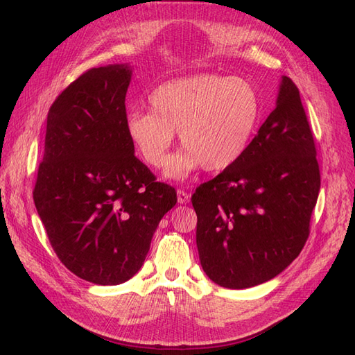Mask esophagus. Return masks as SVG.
<instances>
[{"instance_id":"34e87169","label":"esophagus","mask_w":355,"mask_h":355,"mask_svg":"<svg viewBox=\"0 0 355 355\" xmlns=\"http://www.w3.org/2000/svg\"><path fill=\"white\" fill-rule=\"evenodd\" d=\"M177 200H178L180 205H186V202H189L191 197H189V193H187L186 191L178 189V191H177Z\"/></svg>"}]
</instances>
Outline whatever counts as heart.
<instances>
[{
    "label": "heart",
    "instance_id": "b5f03b06",
    "mask_svg": "<svg viewBox=\"0 0 355 355\" xmlns=\"http://www.w3.org/2000/svg\"><path fill=\"white\" fill-rule=\"evenodd\" d=\"M149 111H131L128 139L146 164L160 168L180 134L184 146L166 164V175L184 178L198 168L221 172L247 153L261 119V99L241 78L197 74L158 85L148 97Z\"/></svg>",
    "mask_w": 355,
    "mask_h": 355
}]
</instances>
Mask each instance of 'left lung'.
<instances>
[{
    "instance_id": "obj_1",
    "label": "left lung",
    "mask_w": 355,
    "mask_h": 355,
    "mask_svg": "<svg viewBox=\"0 0 355 355\" xmlns=\"http://www.w3.org/2000/svg\"><path fill=\"white\" fill-rule=\"evenodd\" d=\"M315 154L299 89L284 76L243 158L192 195L200 262L215 284L250 288L302 252L320 191Z\"/></svg>"
}]
</instances>
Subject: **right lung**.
Here are the masks:
<instances>
[{"label":"right lung","instance_id":"obj_1","mask_svg":"<svg viewBox=\"0 0 355 355\" xmlns=\"http://www.w3.org/2000/svg\"><path fill=\"white\" fill-rule=\"evenodd\" d=\"M128 65L87 70L51 103L33 201L53 250L97 285L131 279L177 202L134 154L125 130Z\"/></svg>","mask_w":355,"mask_h":355}]
</instances>
